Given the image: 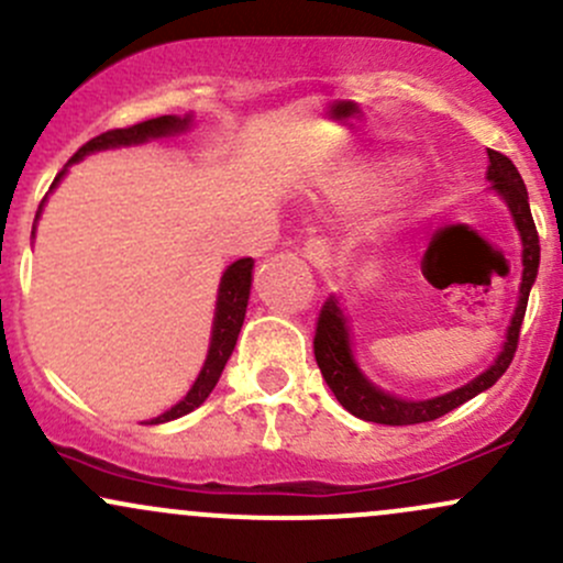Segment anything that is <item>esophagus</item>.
Masks as SVG:
<instances>
[{"mask_svg":"<svg viewBox=\"0 0 563 563\" xmlns=\"http://www.w3.org/2000/svg\"><path fill=\"white\" fill-rule=\"evenodd\" d=\"M305 256L310 258V264L314 269L320 272H333L336 269V262H333L329 245H325V240H310V243L305 245Z\"/></svg>","mask_w":563,"mask_h":563,"instance_id":"esophagus-1","label":"esophagus"}]
</instances>
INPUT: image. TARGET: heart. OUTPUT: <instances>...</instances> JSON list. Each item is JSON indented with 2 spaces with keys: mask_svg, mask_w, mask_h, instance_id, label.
<instances>
[{
  "mask_svg": "<svg viewBox=\"0 0 563 563\" xmlns=\"http://www.w3.org/2000/svg\"><path fill=\"white\" fill-rule=\"evenodd\" d=\"M409 170L411 163L404 157L387 159V163L374 165V168H357L342 178L339 195H342L344 200H372L379 191L390 189L395 181H400Z\"/></svg>",
  "mask_w": 563,
  "mask_h": 563,
  "instance_id": "heart-1",
  "label": "heart"
}]
</instances>
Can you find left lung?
<instances>
[{
	"label": "left lung",
	"mask_w": 563,
	"mask_h": 563,
	"mask_svg": "<svg viewBox=\"0 0 563 563\" xmlns=\"http://www.w3.org/2000/svg\"><path fill=\"white\" fill-rule=\"evenodd\" d=\"M486 181L489 189L499 200L508 206L512 224H516L518 240H521V286H518V301L512 318L505 331V342L499 347L497 357L489 368H484L478 376H473L465 385L454 387V390L443 395H432V398H400L385 387L374 385L363 368L357 366L355 357V333L347 307H344L342 296L333 294L320 310L318 333H314V361H318L320 374H323L325 385L336 395L339 404L347 409L352 417L366 419L376 424H419L432 422V419L443 417V413L454 411L456 406L467 404L478 393L489 390L494 382L508 372L512 355H516L518 331H521L523 312H527L529 291H532L537 280V269H540V238H537L532 208H529V195L523 187L521 173L510 163L505 154L489 150V168H486Z\"/></svg>",
	"instance_id": "left-lung-1"
}]
</instances>
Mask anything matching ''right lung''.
Returning <instances> with one entry per match:
<instances>
[{
  "mask_svg": "<svg viewBox=\"0 0 563 563\" xmlns=\"http://www.w3.org/2000/svg\"><path fill=\"white\" fill-rule=\"evenodd\" d=\"M195 125V114H165V117H154V120L139 122L133 128H120V131H109L90 139L88 144L82 146L69 163L64 165V170L55 176L51 191L45 195V200L40 202V211L34 216V227H31V240L36 238V221L42 219V211H45L47 197L53 195V189L64 181V176L69 173V168L79 159H85L88 154L96 152H107V150H128V146H141L150 144V141H163V139H176V135H184L191 131ZM251 283H253V258H238L232 262L230 267L221 272L219 280V294H216V310H213V325H211V342H208V352L206 361H202L200 374L197 379L191 382V387L178 400L176 406H170L168 411H163L159 417L146 419L144 424H163L170 422V419L184 417V413L195 411L197 406L206 404L208 395L213 393L216 382H219L221 372H224L227 361H230L234 344H238V333L243 329L245 320V310H249V296H251Z\"/></svg>",
  "mask_w": 563,
  "mask_h": 563,
  "instance_id": "obj_1",
  "label": "right lung"
}]
</instances>
